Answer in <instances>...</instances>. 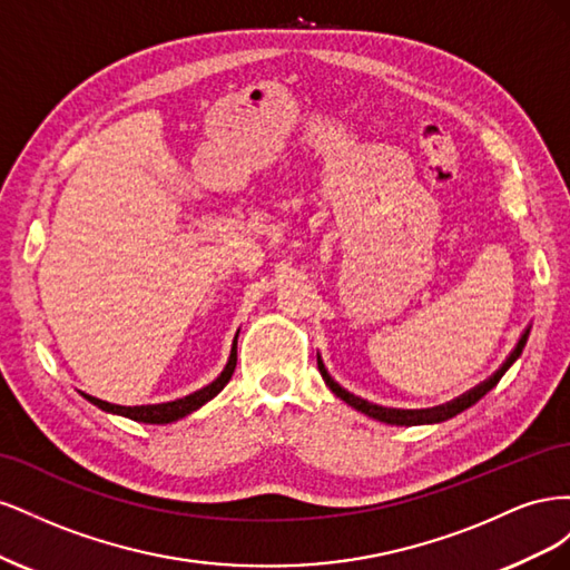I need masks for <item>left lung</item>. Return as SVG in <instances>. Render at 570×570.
Wrapping results in <instances>:
<instances>
[{"label":"left lung","mask_w":570,"mask_h":570,"mask_svg":"<svg viewBox=\"0 0 570 570\" xmlns=\"http://www.w3.org/2000/svg\"><path fill=\"white\" fill-rule=\"evenodd\" d=\"M528 335H530V327L521 335L519 344H515L513 352L509 354V358L502 364V368H499V371L490 377V381L480 383V385L473 387L471 392L461 394L459 400H454V402H450V404H444V406H438V409H423V411H411V409H409V411H402V409H383V406L371 404V402H366V400H361V396H354L352 392L340 387V385L333 381V377H331V373H327V368L323 366L321 358H318V371H321V375H323L325 385L331 387L344 404H350L352 409H356V411H361V413H366V416L373 419V421H381V423H387V425H406V428H409V425H435V423H444V421H450V419L459 416V413L465 411V409H471V406H473L475 402H480L482 396H485L499 381H502V375L515 364V358L521 356V352H523V347H525V342H528Z\"/></svg>","instance_id":"left-lung-1"}]
</instances>
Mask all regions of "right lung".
I'll use <instances>...</instances> for the list:
<instances>
[{"label": "right lung", "mask_w": 570, "mask_h": 570, "mask_svg": "<svg viewBox=\"0 0 570 570\" xmlns=\"http://www.w3.org/2000/svg\"><path fill=\"white\" fill-rule=\"evenodd\" d=\"M235 364H237V335L233 340L228 364H226V368L220 371V375L214 377V381L209 385H204L202 390L183 396V400L166 402V404H147V406H118V404L101 402V400H97V396H90V394H82V396L90 404H95L97 409L114 413V416H124V419H130V421H137V423H149V425H166V423H174V421H180V419L189 416V413L202 409L206 402H212L214 396L228 385V381L235 373Z\"/></svg>", "instance_id": "add662e5"}]
</instances>
